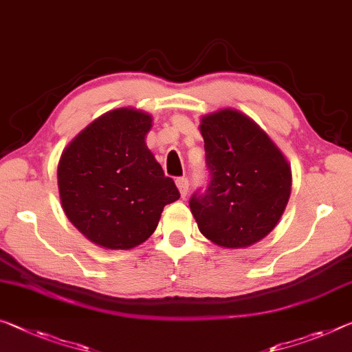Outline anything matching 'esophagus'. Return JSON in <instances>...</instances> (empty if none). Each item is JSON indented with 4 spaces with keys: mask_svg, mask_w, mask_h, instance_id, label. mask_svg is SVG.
<instances>
[{
    "mask_svg": "<svg viewBox=\"0 0 352 352\" xmlns=\"http://www.w3.org/2000/svg\"><path fill=\"white\" fill-rule=\"evenodd\" d=\"M176 186H177V188H179L181 197H182V198L186 197L187 192H188V186H190V184H188L187 177H177V179H176Z\"/></svg>",
    "mask_w": 352,
    "mask_h": 352,
    "instance_id": "1",
    "label": "esophagus"
}]
</instances>
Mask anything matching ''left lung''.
I'll return each instance as SVG.
<instances>
[{
	"mask_svg": "<svg viewBox=\"0 0 352 352\" xmlns=\"http://www.w3.org/2000/svg\"><path fill=\"white\" fill-rule=\"evenodd\" d=\"M206 192L190 198L201 234L223 248H247L264 239L285 212L291 166L258 124L236 108L201 118Z\"/></svg>",
	"mask_w": 352,
	"mask_h": 352,
	"instance_id": "left-lung-1",
	"label": "left lung"
}]
</instances>
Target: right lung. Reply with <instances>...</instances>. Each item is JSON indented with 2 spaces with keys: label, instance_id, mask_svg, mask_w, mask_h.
I'll return each instance as SVG.
<instances>
[{
  "label": "right lung",
  "instance_id": "obj_1",
  "mask_svg": "<svg viewBox=\"0 0 352 352\" xmlns=\"http://www.w3.org/2000/svg\"><path fill=\"white\" fill-rule=\"evenodd\" d=\"M153 116L122 107L86 126L58 164L63 210L75 228L108 250H131L157 228L179 190L146 146Z\"/></svg>",
  "mask_w": 352,
  "mask_h": 352
}]
</instances>
